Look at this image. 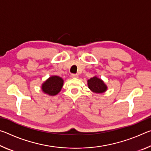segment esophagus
<instances>
[{
	"label": "esophagus",
	"instance_id": "esophagus-1",
	"mask_svg": "<svg viewBox=\"0 0 151 151\" xmlns=\"http://www.w3.org/2000/svg\"><path fill=\"white\" fill-rule=\"evenodd\" d=\"M70 76L72 78H78V75H76V74H71Z\"/></svg>",
	"mask_w": 151,
	"mask_h": 151
}]
</instances>
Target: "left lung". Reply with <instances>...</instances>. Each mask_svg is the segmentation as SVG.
<instances>
[{
  "instance_id": "1",
  "label": "left lung",
  "mask_w": 151,
  "mask_h": 151,
  "mask_svg": "<svg viewBox=\"0 0 151 151\" xmlns=\"http://www.w3.org/2000/svg\"><path fill=\"white\" fill-rule=\"evenodd\" d=\"M88 87L95 93H103L107 90V86L101 78L93 76L87 81Z\"/></svg>"
}]
</instances>
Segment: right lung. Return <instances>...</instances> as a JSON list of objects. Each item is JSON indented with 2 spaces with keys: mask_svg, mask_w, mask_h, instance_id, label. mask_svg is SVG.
<instances>
[{
  "mask_svg": "<svg viewBox=\"0 0 151 151\" xmlns=\"http://www.w3.org/2000/svg\"><path fill=\"white\" fill-rule=\"evenodd\" d=\"M63 83V79L60 76H51L42 85V91L48 95L55 96L60 91Z\"/></svg>",
  "mask_w": 151,
  "mask_h": 151,
  "instance_id": "add662e5",
  "label": "right lung"
}]
</instances>
